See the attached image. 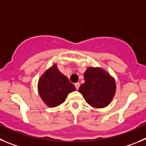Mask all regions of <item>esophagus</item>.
<instances>
[{"mask_svg": "<svg viewBox=\"0 0 146 146\" xmlns=\"http://www.w3.org/2000/svg\"><path fill=\"white\" fill-rule=\"evenodd\" d=\"M75 86H76V89H78V88H79V87H80V84L79 83H76V84H75Z\"/></svg>", "mask_w": 146, "mask_h": 146, "instance_id": "esophagus-1", "label": "esophagus"}]
</instances>
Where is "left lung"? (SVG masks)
Segmentation results:
<instances>
[{
    "label": "left lung",
    "instance_id": "8db88e82",
    "mask_svg": "<svg viewBox=\"0 0 146 146\" xmlns=\"http://www.w3.org/2000/svg\"><path fill=\"white\" fill-rule=\"evenodd\" d=\"M85 83L80 86V93L86 102L95 108H104L111 103L116 92V83L105 70L89 67L84 74Z\"/></svg>",
    "mask_w": 146,
    "mask_h": 146
}]
</instances>
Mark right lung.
<instances>
[{
  "mask_svg": "<svg viewBox=\"0 0 146 146\" xmlns=\"http://www.w3.org/2000/svg\"><path fill=\"white\" fill-rule=\"evenodd\" d=\"M38 92L42 100L49 107L63 103L68 94L76 91V87L59 70L56 64L46 70L38 81Z\"/></svg>",
  "mask_w": 146,
  "mask_h": 146,
  "instance_id": "1",
  "label": "right lung"
}]
</instances>
